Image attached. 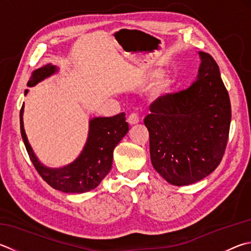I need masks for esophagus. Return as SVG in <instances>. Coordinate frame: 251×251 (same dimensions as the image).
Here are the masks:
<instances>
[{"label": "esophagus", "mask_w": 251, "mask_h": 251, "mask_svg": "<svg viewBox=\"0 0 251 251\" xmlns=\"http://www.w3.org/2000/svg\"><path fill=\"white\" fill-rule=\"evenodd\" d=\"M127 122H128L129 125H135L139 122V117L137 116V114L131 113V114H129L128 117H127Z\"/></svg>", "instance_id": "1"}]
</instances>
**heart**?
Returning a JSON list of instances; mask_svg holds the SVG:
<instances>
[{"label":"heart","mask_w":251,"mask_h":251,"mask_svg":"<svg viewBox=\"0 0 251 251\" xmlns=\"http://www.w3.org/2000/svg\"><path fill=\"white\" fill-rule=\"evenodd\" d=\"M156 72H152L150 75H154ZM173 84L172 76L169 75H163L160 78H158L156 83L153 85L152 94L154 98H161L163 95H166L171 90V86Z\"/></svg>","instance_id":"b5f03b06"}]
</instances>
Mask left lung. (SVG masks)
<instances>
[{"label":"left lung","instance_id":"8db88e82","mask_svg":"<svg viewBox=\"0 0 251 251\" xmlns=\"http://www.w3.org/2000/svg\"><path fill=\"white\" fill-rule=\"evenodd\" d=\"M197 81L150 104L144 123L156 171L173 185L204 179L220 165L228 141L231 107L216 61L200 51Z\"/></svg>","mask_w":251,"mask_h":251}]
</instances>
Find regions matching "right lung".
<instances>
[{
    "mask_svg": "<svg viewBox=\"0 0 251 251\" xmlns=\"http://www.w3.org/2000/svg\"><path fill=\"white\" fill-rule=\"evenodd\" d=\"M56 71L57 68L52 65L36 69L27 85L34 86ZM23 110L24 105L20 113L21 134L30 161L45 182L54 190L66 193H84L97 188L111 170L114 149L129 129L125 113L113 117L93 118L90 121L89 137L80 156L70 165L60 169H50L37 160L28 144L23 125Z\"/></svg>",
    "mask_w": 251,
    "mask_h": 251,
    "instance_id": "obj_1",
    "label": "right lung"
}]
</instances>
